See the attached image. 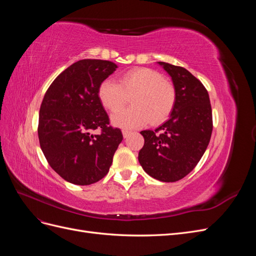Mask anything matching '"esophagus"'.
I'll return each instance as SVG.
<instances>
[{
    "label": "esophagus",
    "mask_w": 256,
    "mask_h": 256,
    "mask_svg": "<svg viewBox=\"0 0 256 256\" xmlns=\"http://www.w3.org/2000/svg\"><path fill=\"white\" fill-rule=\"evenodd\" d=\"M130 134H131L130 131H126V130H124V131H122V136L126 138H128V136H130Z\"/></svg>",
    "instance_id": "obj_1"
}]
</instances>
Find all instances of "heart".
Returning a JSON list of instances; mask_svg holds the SVG:
<instances>
[{
    "instance_id": "1",
    "label": "heart",
    "mask_w": 256,
    "mask_h": 256,
    "mask_svg": "<svg viewBox=\"0 0 256 256\" xmlns=\"http://www.w3.org/2000/svg\"><path fill=\"white\" fill-rule=\"evenodd\" d=\"M100 102L110 112L120 110L132 97L134 108L112 115V125L134 130L150 122L160 124L171 114L176 99L174 85L162 78L161 74L146 67L132 68L120 76L118 83L104 80L99 85Z\"/></svg>"
}]
</instances>
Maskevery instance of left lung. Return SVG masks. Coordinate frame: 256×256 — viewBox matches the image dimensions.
Wrapping results in <instances>:
<instances>
[{
  "label": "left lung",
  "instance_id": "8db88e82",
  "mask_svg": "<svg viewBox=\"0 0 256 256\" xmlns=\"http://www.w3.org/2000/svg\"><path fill=\"white\" fill-rule=\"evenodd\" d=\"M171 76L176 99L168 120L156 130H143L138 162L154 180L173 182L188 175L210 141L212 113L208 92L187 69L157 62Z\"/></svg>",
  "mask_w": 256,
  "mask_h": 256
}]
</instances>
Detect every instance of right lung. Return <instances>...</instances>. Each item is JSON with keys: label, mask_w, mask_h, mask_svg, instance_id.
Returning a JSON list of instances; mask_svg holds the SVG:
<instances>
[{"label": "right lung", "mask_w": 256, "mask_h": 256, "mask_svg": "<svg viewBox=\"0 0 256 256\" xmlns=\"http://www.w3.org/2000/svg\"><path fill=\"white\" fill-rule=\"evenodd\" d=\"M118 65L110 60H81L58 74L44 94L38 138L50 166L68 182L88 186L104 178L122 140L109 126L98 88ZM100 128L99 135H92Z\"/></svg>", "instance_id": "obj_1"}]
</instances>
